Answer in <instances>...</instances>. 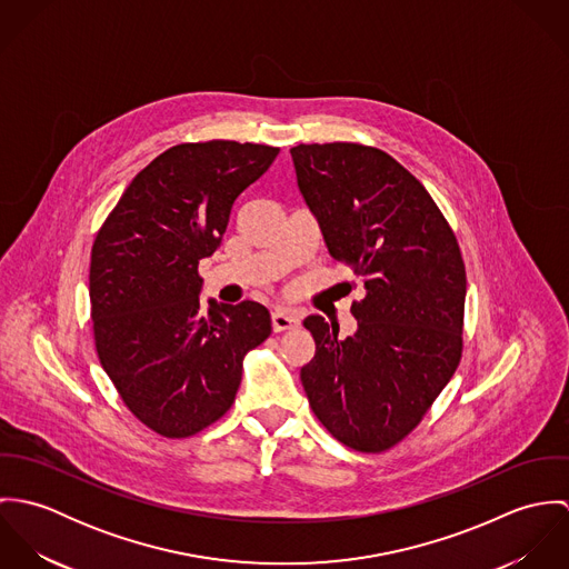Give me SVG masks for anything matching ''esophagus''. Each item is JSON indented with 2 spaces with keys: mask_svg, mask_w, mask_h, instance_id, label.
Wrapping results in <instances>:
<instances>
[{
  "mask_svg": "<svg viewBox=\"0 0 569 569\" xmlns=\"http://www.w3.org/2000/svg\"><path fill=\"white\" fill-rule=\"evenodd\" d=\"M300 325V316L291 309H276L271 313V326L276 332H282V330H289V328H296Z\"/></svg>",
  "mask_w": 569,
  "mask_h": 569,
  "instance_id": "34e87169",
  "label": "esophagus"
}]
</instances>
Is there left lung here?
I'll return each mask as SVG.
<instances>
[{
    "instance_id": "obj_1",
    "label": "left lung",
    "mask_w": 569,
    "mask_h": 569,
    "mask_svg": "<svg viewBox=\"0 0 569 569\" xmlns=\"http://www.w3.org/2000/svg\"><path fill=\"white\" fill-rule=\"evenodd\" d=\"M298 188L328 253L363 284L355 335L309 316V406L346 447L379 453L422 420L462 357L467 273L425 186L388 153L352 144L291 149Z\"/></svg>"
}]
</instances>
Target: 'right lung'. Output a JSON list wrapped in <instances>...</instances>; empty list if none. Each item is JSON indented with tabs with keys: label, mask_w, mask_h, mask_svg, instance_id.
<instances>
[{
	"label": "right lung",
	"mask_w": 569,
	"mask_h": 569,
	"mask_svg": "<svg viewBox=\"0 0 569 569\" xmlns=\"http://www.w3.org/2000/svg\"><path fill=\"white\" fill-rule=\"evenodd\" d=\"M280 149L212 140L177 144L127 186L91 247L89 300L98 359L124 406L166 438L219 420L243 357L271 332L251 300L199 305V260L217 251L232 206Z\"/></svg>",
	"instance_id": "obj_1"
}]
</instances>
